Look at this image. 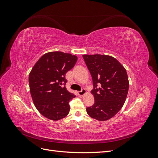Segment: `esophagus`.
Segmentation results:
<instances>
[{
    "label": "esophagus",
    "mask_w": 158,
    "mask_h": 158,
    "mask_svg": "<svg viewBox=\"0 0 158 158\" xmlns=\"http://www.w3.org/2000/svg\"><path fill=\"white\" fill-rule=\"evenodd\" d=\"M85 93H86V90H85V89H82L80 91H78V94L79 95H80V96H82V95H84Z\"/></svg>",
    "instance_id": "esophagus-1"
}]
</instances>
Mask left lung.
<instances>
[{
  "mask_svg": "<svg viewBox=\"0 0 158 158\" xmlns=\"http://www.w3.org/2000/svg\"><path fill=\"white\" fill-rule=\"evenodd\" d=\"M92 78V93L95 103L86 108L89 115L98 121L112 118L120 111L128 94L126 69L114 57L102 55H82Z\"/></svg>",
  "mask_w": 158,
  "mask_h": 158,
  "instance_id": "left-lung-1",
  "label": "left lung"
}]
</instances>
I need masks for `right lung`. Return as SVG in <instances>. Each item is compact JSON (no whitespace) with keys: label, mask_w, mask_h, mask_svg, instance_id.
I'll use <instances>...</instances> for the list:
<instances>
[{"label":"right lung","mask_w":158,"mask_h":158,"mask_svg":"<svg viewBox=\"0 0 158 158\" xmlns=\"http://www.w3.org/2000/svg\"><path fill=\"white\" fill-rule=\"evenodd\" d=\"M77 60L76 55L49 52L32 68L29 75L31 95L38 111L46 118L58 121L69 114V102L76 95L66 89L65 75Z\"/></svg>","instance_id":"obj_1"}]
</instances>
